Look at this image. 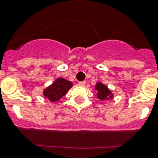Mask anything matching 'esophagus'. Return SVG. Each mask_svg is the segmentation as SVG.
Segmentation results:
<instances>
[{
    "instance_id": "esophagus-1",
    "label": "esophagus",
    "mask_w": 158,
    "mask_h": 158,
    "mask_svg": "<svg viewBox=\"0 0 158 158\" xmlns=\"http://www.w3.org/2000/svg\"><path fill=\"white\" fill-rule=\"evenodd\" d=\"M79 85H81V86H84L85 84H86V82L85 81H82V82H79Z\"/></svg>"
}]
</instances>
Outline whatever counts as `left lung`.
Returning <instances> with one entry per match:
<instances>
[{
	"label": "left lung",
	"instance_id": "left-lung-1",
	"mask_svg": "<svg viewBox=\"0 0 158 158\" xmlns=\"http://www.w3.org/2000/svg\"><path fill=\"white\" fill-rule=\"evenodd\" d=\"M95 90L97 91V97L101 101L112 100L114 94L106 84L102 82H98L95 85Z\"/></svg>",
	"mask_w": 158,
	"mask_h": 158
}]
</instances>
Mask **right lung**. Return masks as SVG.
I'll use <instances>...</instances> for the list:
<instances>
[{
    "mask_svg": "<svg viewBox=\"0 0 158 158\" xmlns=\"http://www.w3.org/2000/svg\"><path fill=\"white\" fill-rule=\"evenodd\" d=\"M73 86V83L64 78H57L52 84L43 90V96L52 102L61 99Z\"/></svg>",
    "mask_w": 158,
    "mask_h": 158,
    "instance_id": "1",
    "label": "right lung"
}]
</instances>
